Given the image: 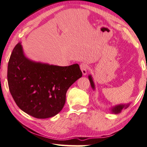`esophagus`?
<instances>
[{
	"label": "esophagus",
	"instance_id": "obj_1",
	"mask_svg": "<svg viewBox=\"0 0 147 147\" xmlns=\"http://www.w3.org/2000/svg\"><path fill=\"white\" fill-rule=\"evenodd\" d=\"M80 68H81V70L82 71V73L83 75H85L87 74V66L85 64H81L80 65Z\"/></svg>",
	"mask_w": 147,
	"mask_h": 147
}]
</instances>
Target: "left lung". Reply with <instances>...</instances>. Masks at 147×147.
<instances>
[{
  "mask_svg": "<svg viewBox=\"0 0 147 147\" xmlns=\"http://www.w3.org/2000/svg\"><path fill=\"white\" fill-rule=\"evenodd\" d=\"M89 79H90L91 85H92V87L94 89V82H93V80H92V77H91V76H89ZM146 80H147V79H146ZM128 106H129V105H119V106H117V107L113 108V109H112V112L115 113V114H118V113H121V110L123 109V108H125V109H126V108L128 107Z\"/></svg>",
  "mask_w": 147,
  "mask_h": 147,
  "instance_id": "1",
  "label": "left lung"
}]
</instances>
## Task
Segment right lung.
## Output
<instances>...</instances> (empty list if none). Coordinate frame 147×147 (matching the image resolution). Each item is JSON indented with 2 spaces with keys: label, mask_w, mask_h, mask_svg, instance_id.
I'll use <instances>...</instances> for the list:
<instances>
[{
  "label": "right lung",
  "mask_w": 147,
  "mask_h": 147,
  "mask_svg": "<svg viewBox=\"0 0 147 147\" xmlns=\"http://www.w3.org/2000/svg\"><path fill=\"white\" fill-rule=\"evenodd\" d=\"M81 77L77 64L58 66L30 61L24 56L20 43L8 63L7 80L14 101L24 112L37 119L60 112L68 89Z\"/></svg>",
  "instance_id": "1"
}]
</instances>
